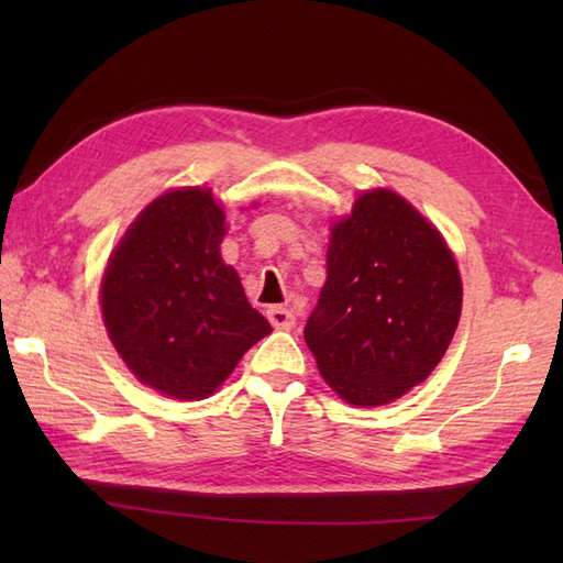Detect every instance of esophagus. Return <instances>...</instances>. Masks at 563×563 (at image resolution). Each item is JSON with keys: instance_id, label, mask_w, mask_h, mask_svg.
Instances as JSON below:
<instances>
[{"instance_id": "34e87169", "label": "esophagus", "mask_w": 563, "mask_h": 563, "mask_svg": "<svg viewBox=\"0 0 563 563\" xmlns=\"http://www.w3.org/2000/svg\"><path fill=\"white\" fill-rule=\"evenodd\" d=\"M268 321L275 329H292L295 327V312L288 307H271Z\"/></svg>"}]
</instances>
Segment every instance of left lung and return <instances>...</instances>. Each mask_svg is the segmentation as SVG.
I'll list each match as a JSON object with an SVG mask.
<instances>
[{"label":"left lung","instance_id":"left-lung-1","mask_svg":"<svg viewBox=\"0 0 563 563\" xmlns=\"http://www.w3.org/2000/svg\"><path fill=\"white\" fill-rule=\"evenodd\" d=\"M460 312L462 280L445 239L409 200L375 188L331 227L327 283L305 341L343 401L382 406L433 373Z\"/></svg>","mask_w":563,"mask_h":563}]
</instances>
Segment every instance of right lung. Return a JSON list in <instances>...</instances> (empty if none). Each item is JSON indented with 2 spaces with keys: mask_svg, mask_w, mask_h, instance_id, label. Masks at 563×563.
<instances>
[{
  "mask_svg": "<svg viewBox=\"0 0 563 563\" xmlns=\"http://www.w3.org/2000/svg\"><path fill=\"white\" fill-rule=\"evenodd\" d=\"M224 210L208 188H176L128 227L101 280V314L142 385L206 399L273 331L220 256Z\"/></svg>",
  "mask_w": 563,
  "mask_h": 563,
  "instance_id": "right-lung-1",
  "label": "right lung"
}]
</instances>
